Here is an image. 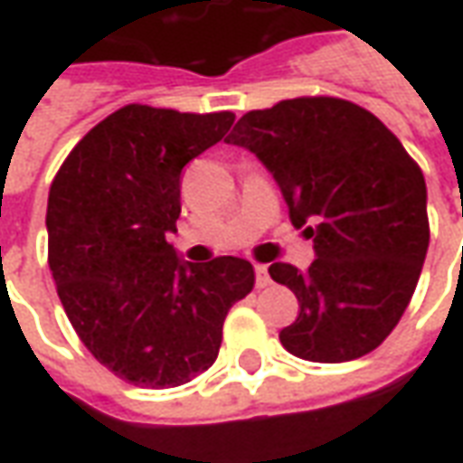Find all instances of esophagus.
<instances>
[{
    "instance_id": "1",
    "label": "esophagus",
    "mask_w": 463,
    "mask_h": 463,
    "mask_svg": "<svg viewBox=\"0 0 463 463\" xmlns=\"http://www.w3.org/2000/svg\"><path fill=\"white\" fill-rule=\"evenodd\" d=\"M255 285H258V288H268V285H270L268 265H255Z\"/></svg>"
}]
</instances>
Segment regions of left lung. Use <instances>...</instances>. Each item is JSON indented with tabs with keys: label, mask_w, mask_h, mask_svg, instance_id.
Segmentation results:
<instances>
[{
	"label": "left lung",
	"mask_w": 463,
	"mask_h": 463,
	"mask_svg": "<svg viewBox=\"0 0 463 463\" xmlns=\"http://www.w3.org/2000/svg\"><path fill=\"white\" fill-rule=\"evenodd\" d=\"M270 171L295 228L312 238L307 270L272 262L300 302L282 347L310 362H349L382 342L414 295L429 248L427 183L394 133L330 96L250 111L225 138Z\"/></svg>",
	"instance_id": "left-lung-1"
}]
</instances>
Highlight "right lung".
I'll use <instances>...</instances> for the list:
<instances>
[{"instance_id":"1","label":"right lung","mask_w":463,"mask_h":463,"mask_svg":"<svg viewBox=\"0 0 463 463\" xmlns=\"http://www.w3.org/2000/svg\"><path fill=\"white\" fill-rule=\"evenodd\" d=\"M235 116L123 106L94 126L56 173L49 268L86 349L136 387L168 389L211 367L232 305L255 285L248 260L188 262L168 245L181 171Z\"/></svg>"}]
</instances>
